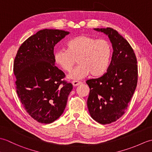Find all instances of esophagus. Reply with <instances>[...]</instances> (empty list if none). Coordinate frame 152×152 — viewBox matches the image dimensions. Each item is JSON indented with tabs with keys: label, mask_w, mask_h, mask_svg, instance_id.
Returning a JSON list of instances; mask_svg holds the SVG:
<instances>
[{
	"label": "esophagus",
	"mask_w": 152,
	"mask_h": 152,
	"mask_svg": "<svg viewBox=\"0 0 152 152\" xmlns=\"http://www.w3.org/2000/svg\"><path fill=\"white\" fill-rule=\"evenodd\" d=\"M72 85H73L74 87H76V86H78L80 84H82V82H79V81H75V80H74V81L72 82Z\"/></svg>",
	"instance_id": "obj_1"
}]
</instances>
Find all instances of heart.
<instances>
[{"label": "heart", "instance_id": "1", "mask_svg": "<svg viewBox=\"0 0 152 152\" xmlns=\"http://www.w3.org/2000/svg\"><path fill=\"white\" fill-rule=\"evenodd\" d=\"M112 48L108 41L80 35L67 43V49L55 51L54 60L64 70L69 72L75 64H80L67 76L70 80H78L89 74L97 77L104 74L110 63Z\"/></svg>", "mask_w": 152, "mask_h": 152}]
</instances>
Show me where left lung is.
<instances>
[{"label": "left lung", "mask_w": 152, "mask_h": 152, "mask_svg": "<svg viewBox=\"0 0 152 152\" xmlns=\"http://www.w3.org/2000/svg\"><path fill=\"white\" fill-rule=\"evenodd\" d=\"M110 40L113 53L106 72L86 82L90 88L88 108L91 117L102 125L115 121L127 108L138 80L137 58L128 42L112 28H97Z\"/></svg>", "instance_id": "8db88e82"}]
</instances>
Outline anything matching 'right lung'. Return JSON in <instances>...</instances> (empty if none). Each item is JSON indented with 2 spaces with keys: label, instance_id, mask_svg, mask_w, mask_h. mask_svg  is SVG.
I'll list each match as a JSON object with an SVG mask.
<instances>
[{
  "label": "right lung",
  "instance_id": "obj_1",
  "mask_svg": "<svg viewBox=\"0 0 152 152\" xmlns=\"http://www.w3.org/2000/svg\"><path fill=\"white\" fill-rule=\"evenodd\" d=\"M70 33L59 29L38 31L19 47L14 63L16 91L27 112L42 124H51L62 115L70 83L55 66L54 46Z\"/></svg>",
  "mask_w": 152,
  "mask_h": 152
}]
</instances>
